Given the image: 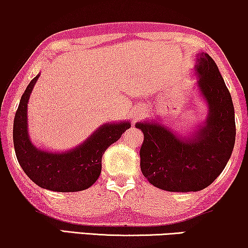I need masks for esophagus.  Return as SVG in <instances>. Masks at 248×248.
I'll list each match as a JSON object with an SVG mask.
<instances>
[{"instance_id": "34e87169", "label": "esophagus", "mask_w": 248, "mask_h": 248, "mask_svg": "<svg viewBox=\"0 0 248 248\" xmlns=\"http://www.w3.org/2000/svg\"><path fill=\"white\" fill-rule=\"evenodd\" d=\"M143 114H144V111H143V109H141V108H139V109L135 111L134 113V116H133V120L134 121H138L139 118L140 117H142L143 116Z\"/></svg>"}]
</instances>
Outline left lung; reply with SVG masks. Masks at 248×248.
Here are the masks:
<instances>
[{"mask_svg": "<svg viewBox=\"0 0 248 248\" xmlns=\"http://www.w3.org/2000/svg\"><path fill=\"white\" fill-rule=\"evenodd\" d=\"M198 89L208 106V117L195 133L182 137L157 122H138L144 134L140 149L141 171L149 183L168 192H196L221 174L236 138L235 109L218 66L206 53L194 67Z\"/></svg>", "mask_w": 248, "mask_h": 248, "instance_id": "1", "label": "left lung"}]
</instances>
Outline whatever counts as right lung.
I'll list each match as a JSON object with an SVG mask.
<instances>
[{
  "label": "right lung",
  "mask_w": 248,
  "mask_h": 248,
  "mask_svg": "<svg viewBox=\"0 0 248 248\" xmlns=\"http://www.w3.org/2000/svg\"><path fill=\"white\" fill-rule=\"evenodd\" d=\"M38 78L39 74L26 88L13 122L16 159L26 175L40 187L64 193L89 188L99 177L104 152L131 127V123L103 124L83 143L70 151L50 152L38 149L30 141L27 118V105Z\"/></svg>",
  "instance_id": "add662e5"
}]
</instances>
